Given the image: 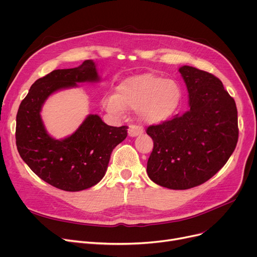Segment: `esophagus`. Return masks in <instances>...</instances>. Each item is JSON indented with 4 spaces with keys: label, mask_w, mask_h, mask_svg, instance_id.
Instances as JSON below:
<instances>
[{
    "label": "esophagus",
    "mask_w": 257,
    "mask_h": 257,
    "mask_svg": "<svg viewBox=\"0 0 257 257\" xmlns=\"http://www.w3.org/2000/svg\"><path fill=\"white\" fill-rule=\"evenodd\" d=\"M143 131H144V128L142 126L130 125L129 129H128V136L131 137V138L138 137V136H140L141 133H143Z\"/></svg>",
    "instance_id": "1"
}]
</instances>
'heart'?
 Here are the masks:
<instances>
[{
    "label": "heart",
    "instance_id": "b5f03b06",
    "mask_svg": "<svg viewBox=\"0 0 257 257\" xmlns=\"http://www.w3.org/2000/svg\"><path fill=\"white\" fill-rule=\"evenodd\" d=\"M182 91L175 80L154 74L130 77L116 88L115 96L107 97L103 104L115 114L125 108L138 110L139 116L149 124H156L171 117L178 110Z\"/></svg>",
    "mask_w": 257,
    "mask_h": 257
}]
</instances>
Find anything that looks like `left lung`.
<instances>
[{"label": "left lung", "instance_id": "obj_1", "mask_svg": "<svg viewBox=\"0 0 257 257\" xmlns=\"http://www.w3.org/2000/svg\"><path fill=\"white\" fill-rule=\"evenodd\" d=\"M191 109L147 128L154 147L147 173L156 184L187 190L206 182L233 153L237 140V109L221 80L183 65Z\"/></svg>", "mask_w": 257, "mask_h": 257}]
</instances>
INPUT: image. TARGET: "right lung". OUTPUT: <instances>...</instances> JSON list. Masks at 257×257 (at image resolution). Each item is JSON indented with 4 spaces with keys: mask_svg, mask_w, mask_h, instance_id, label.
Listing matches in <instances>:
<instances>
[{
    "mask_svg": "<svg viewBox=\"0 0 257 257\" xmlns=\"http://www.w3.org/2000/svg\"><path fill=\"white\" fill-rule=\"evenodd\" d=\"M99 79L92 60L74 69L55 70L36 80L20 105L18 151L40 179L59 190L79 192L96 185L104 177L112 150L127 138V126H108L97 114H89L63 140L50 137L44 126L40 111L53 92Z\"/></svg>",
    "mask_w": 257,
    "mask_h": 257,
    "instance_id": "add662e5",
    "label": "right lung"
}]
</instances>
